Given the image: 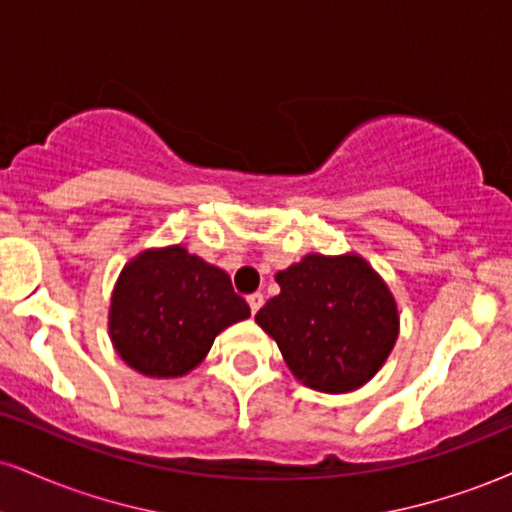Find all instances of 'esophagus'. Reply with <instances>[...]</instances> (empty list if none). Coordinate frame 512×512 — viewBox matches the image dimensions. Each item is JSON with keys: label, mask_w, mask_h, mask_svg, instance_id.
<instances>
[{"label": "esophagus", "mask_w": 512, "mask_h": 512, "mask_svg": "<svg viewBox=\"0 0 512 512\" xmlns=\"http://www.w3.org/2000/svg\"><path fill=\"white\" fill-rule=\"evenodd\" d=\"M248 305H250V312L252 315H257V310L264 305V295L262 293H250L248 295Z\"/></svg>", "instance_id": "1"}]
</instances>
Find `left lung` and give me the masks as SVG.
<instances>
[{
  "label": "left lung",
  "mask_w": 512,
  "mask_h": 512,
  "mask_svg": "<svg viewBox=\"0 0 512 512\" xmlns=\"http://www.w3.org/2000/svg\"><path fill=\"white\" fill-rule=\"evenodd\" d=\"M276 283L281 293L255 322L305 386L348 393L379 372L398 338V307L360 255H305Z\"/></svg>",
  "instance_id": "1"
}]
</instances>
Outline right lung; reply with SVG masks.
Here are the masks:
<instances>
[{"mask_svg": "<svg viewBox=\"0 0 512 512\" xmlns=\"http://www.w3.org/2000/svg\"><path fill=\"white\" fill-rule=\"evenodd\" d=\"M250 317L229 274L181 245L145 250L123 267L109 307V336L145 377H183L226 326Z\"/></svg>", "mask_w": 512, "mask_h": 512, "instance_id": "right-lung-1", "label": "right lung"}]
</instances>
